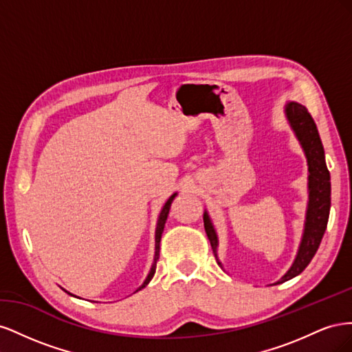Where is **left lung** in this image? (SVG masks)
<instances>
[{
    "label": "left lung",
    "instance_id": "8db88e82",
    "mask_svg": "<svg viewBox=\"0 0 352 352\" xmlns=\"http://www.w3.org/2000/svg\"><path fill=\"white\" fill-rule=\"evenodd\" d=\"M283 111L307 158L308 201L302 236L295 258L282 278L272 285H279L295 278L310 264L324 235L330 211V173L326 166L323 144L313 117L302 104L296 101H287ZM204 228L217 264L223 269V264L219 260V236L207 210L204 211Z\"/></svg>",
    "mask_w": 352,
    "mask_h": 352
}]
</instances>
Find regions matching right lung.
Returning a JSON list of instances; mask_svg holds the SVG:
<instances>
[{"instance_id": "1", "label": "right lung", "mask_w": 352, "mask_h": 352, "mask_svg": "<svg viewBox=\"0 0 352 352\" xmlns=\"http://www.w3.org/2000/svg\"><path fill=\"white\" fill-rule=\"evenodd\" d=\"M177 195V192H175L172 197H170L166 202H164V206H163V208H162V211H160V214H158V220H157V228H155V251H154V261H153V264H151V269H150V273H148V276L145 278V280H144V283L138 287V289L135 291V292H138V291H141V289H144V287L151 282V279L154 278V273H155V267H157V260H158V257H160V241H162V235H163V230H164V225H166V220H167V216H168V211H170V206H172V202H173V199H175V197ZM67 292V291H66ZM133 292V294H135ZM67 294H70V292H67ZM72 295V294H70ZM74 296V295H73Z\"/></svg>"}]
</instances>
